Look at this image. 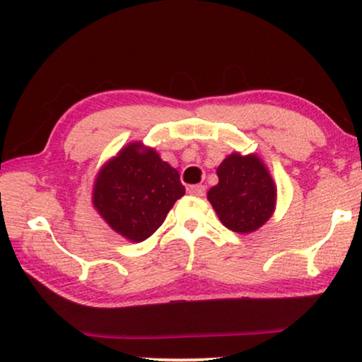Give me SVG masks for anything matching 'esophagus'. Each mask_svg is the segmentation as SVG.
Returning <instances> with one entry per match:
<instances>
[{
	"instance_id": "obj_1",
	"label": "esophagus",
	"mask_w": 362,
	"mask_h": 362,
	"mask_svg": "<svg viewBox=\"0 0 362 362\" xmlns=\"http://www.w3.org/2000/svg\"><path fill=\"white\" fill-rule=\"evenodd\" d=\"M187 192L190 193V195H195V197H203L204 192H206V188L204 185H190L187 188Z\"/></svg>"
}]
</instances>
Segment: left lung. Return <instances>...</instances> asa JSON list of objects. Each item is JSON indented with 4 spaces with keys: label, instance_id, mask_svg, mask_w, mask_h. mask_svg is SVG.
I'll return each mask as SVG.
<instances>
[{
    "label": "left lung",
    "instance_id": "left-lung-1",
    "mask_svg": "<svg viewBox=\"0 0 362 362\" xmlns=\"http://www.w3.org/2000/svg\"><path fill=\"white\" fill-rule=\"evenodd\" d=\"M219 183L208 199L226 228L252 233L263 226L274 209V183L255 156L230 154L218 167Z\"/></svg>",
    "mask_w": 362,
    "mask_h": 362
}]
</instances>
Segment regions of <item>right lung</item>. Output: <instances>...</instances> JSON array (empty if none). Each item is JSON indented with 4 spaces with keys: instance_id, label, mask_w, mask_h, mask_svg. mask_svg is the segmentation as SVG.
<instances>
[{
    "instance_id": "add662e5",
    "label": "right lung",
    "mask_w": 362,
    "mask_h": 362,
    "mask_svg": "<svg viewBox=\"0 0 362 362\" xmlns=\"http://www.w3.org/2000/svg\"><path fill=\"white\" fill-rule=\"evenodd\" d=\"M183 193L179 172L154 149L133 143L100 170L93 202L113 230L141 242L159 229Z\"/></svg>"
}]
</instances>
